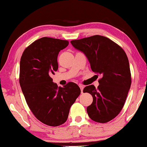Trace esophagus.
<instances>
[{
    "label": "esophagus",
    "instance_id": "1",
    "mask_svg": "<svg viewBox=\"0 0 147 147\" xmlns=\"http://www.w3.org/2000/svg\"><path fill=\"white\" fill-rule=\"evenodd\" d=\"M79 86H80V87L81 92H83V88H84V86H83V85H79Z\"/></svg>",
    "mask_w": 147,
    "mask_h": 147
}]
</instances>
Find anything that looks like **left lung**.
Segmentation results:
<instances>
[{
	"mask_svg": "<svg viewBox=\"0 0 147 147\" xmlns=\"http://www.w3.org/2000/svg\"><path fill=\"white\" fill-rule=\"evenodd\" d=\"M70 42L85 55L92 71L102 76L97 89L91 85L83 89L93 98L87 108V114L96 122H108L120 112L129 91L131 79L127 56L119 45L103 36L94 35Z\"/></svg>",
	"mask_w": 147,
	"mask_h": 147,
	"instance_id": "obj_1",
	"label": "left lung"
}]
</instances>
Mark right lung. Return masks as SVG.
<instances>
[{"label":"right lung","mask_w":147,"mask_h":147,"mask_svg":"<svg viewBox=\"0 0 147 147\" xmlns=\"http://www.w3.org/2000/svg\"><path fill=\"white\" fill-rule=\"evenodd\" d=\"M67 45V40L42 37L26 48L20 60V84L26 102L36 118L50 126L66 122L81 93L76 83L58 87L51 78L58 68L59 52Z\"/></svg>","instance_id":"obj_1"}]
</instances>
